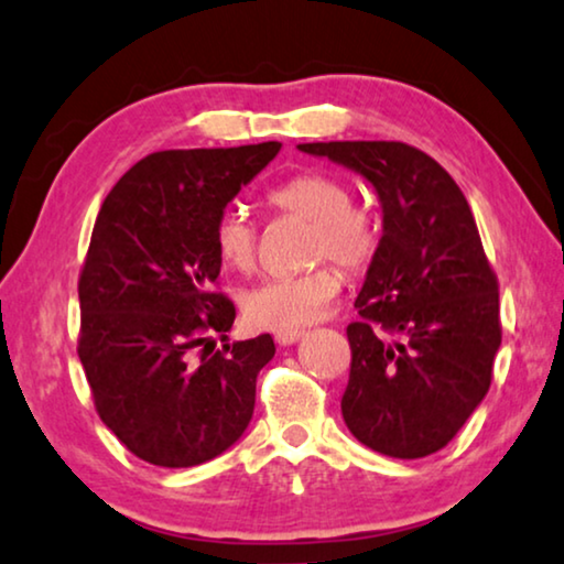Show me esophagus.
<instances>
[{
    "label": "esophagus",
    "mask_w": 564,
    "mask_h": 564,
    "mask_svg": "<svg viewBox=\"0 0 564 564\" xmlns=\"http://www.w3.org/2000/svg\"><path fill=\"white\" fill-rule=\"evenodd\" d=\"M301 337H304V332H301V329H296V332H279V335H275V343L283 345V347H289V345H296Z\"/></svg>",
    "instance_id": "obj_1"
}]
</instances>
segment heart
I'll use <instances>...</instances> for the list:
<instances>
[{
	"label": "heart",
	"mask_w": 564,
	"mask_h": 564,
	"mask_svg": "<svg viewBox=\"0 0 564 564\" xmlns=\"http://www.w3.org/2000/svg\"><path fill=\"white\" fill-rule=\"evenodd\" d=\"M350 186L327 173H299L271 188L268 204L281 214L312 221L306 240V260H335L347 273H362L376 258L380 232L376 219L352 206ZM214 250L221 265L245 273L256 263L258 227L240 206H227L214 221ZM343 279L335 268L319 265L301 275L263 281L242 296V312L252 327L271 332H296L322 316L339 293Z\"/></svg>",
	"instance_id": "1"
}]
</instances>
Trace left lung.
Returning <instances> with one entry per match:
<instances>
[{
	"label": "left lung",
	"instance_id": "left-lung-1",
	"mask_svg": "<svg viewBox=\"0 0 564 564\" xmlns=\"http://www.w3.org/2000/svg\"><path fill=\"white\" fill-rule=\"evenodd\" d=\"M299 150L360 173L383 212V237L355 299L362 319L347 327V430L380 455H432L486 399L501 347L498 281L470 206L434 158L403 142Z\"/></svg>",
	"mask_w": 564,
	"mask_h": 564
}]
</instances>
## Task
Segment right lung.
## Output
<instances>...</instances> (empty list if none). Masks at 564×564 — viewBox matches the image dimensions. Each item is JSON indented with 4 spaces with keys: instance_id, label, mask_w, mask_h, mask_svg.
<instances>
[{
    "instance_id": "right-lung-1",
    "label": "right lung",
    "mask_w": 564,
    "mask_h": 564,
    "mask_svg": "<svg viewBox=\"0 0 564 564\" xmlns=\"http://www.w3.org/2000/svg\"><path fill=\"white\" fill-rule=\"evenodd\" d=\"M279 150L153 153L117 181L94 221L78 281V358L101 422L150 465H202L248 430L273 337L225 345L199 362L192 352L235 322V306L214 291V221Z\"/></svg>"
}]
</instances>
